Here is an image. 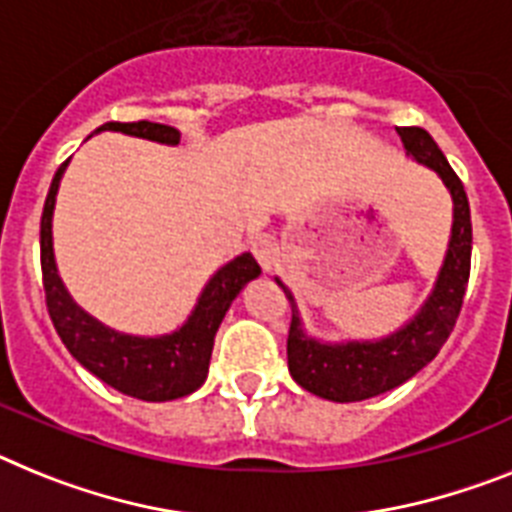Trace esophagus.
<instances>
[{
  "mask_svg": "<svg viewBox=\"0 0 512 512\" xmlns=\"http://www.w3.org/2000/svg\"><path fill=\"white\" fill-rule=\"evenodd\" d=\"M252 252H255L257 262L262 265V270H273L278 265V247L270 237H260L252 244Z\"/></svg>",
  "mask_w": 512,
  "mask_h": 512,
  "instance_id": "obj_1",
  "label": "esophagus"
}]
</instances>
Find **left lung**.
<instances>
[{"label": "left lung", "instance_id": "left-lung-1", "mask_svg": "<svg viewBox=\"0 0 512 512\" xmlns=\"http://www.w3.org/2000/svg\"><path fill=\"white\" fill-rule=\"evenodd\" d=\"M397 133L407 157L441 177L453 203L451 237L441 270L415 317L376 340H319L306 332L291 288L275 278L291 304L288 371L301 389L330 402H361L410 381L443 348L464 304L471 268V213L466 190L425 128H397Z\"/></svg>", "mask_w": 512, "mask_h": 512}]
</instances>
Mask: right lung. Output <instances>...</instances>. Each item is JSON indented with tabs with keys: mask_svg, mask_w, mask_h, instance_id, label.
Masks as SVG:
<instances>
[{
	"mask_svg": "<svg viewBox=\"0 0 512 512\" xmlns=\"http://www.w3.org/2000/svg\"><path fill=\"white\" fill-rule=\"evenodd\" d=\"M100 131H121L126 136L167 146L180 144V131L164 123H105L95 133ZM66 167H69V159L53 175L41 216L43 288H46V304L53 327L69 353L87 371L95 373L97 379L121 394L144 399V402H170V399L188 397L206 381L213 337L219 332V324L224 322L231 301L260 275V265L250 252H242L226 262L224 268L208 278L188 319L167 335L144 337L113 330L71 299L56 268L53 208H56V195H59Z\"/></svg>",
	"mask_w": 512,
	"mask_h": 512,
	"instance_id": "right-lung-1",
	"label": "right lung"
}]
</instances>
